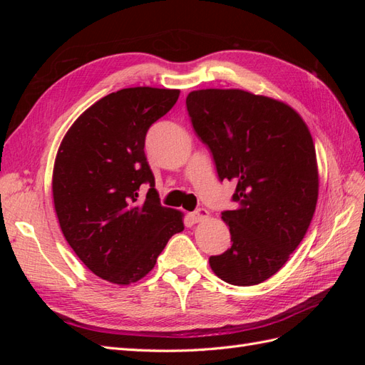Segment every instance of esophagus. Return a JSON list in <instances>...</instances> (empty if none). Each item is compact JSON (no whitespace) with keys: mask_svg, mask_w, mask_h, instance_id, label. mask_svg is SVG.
Returning a JSON list of instances; mask_svg holds the SVG:
<instances>
[{"mask_svg":"<svg viewBox=\"0 0 365 365\" xmlns=\"http://www.w3.org/2000/svg\"><path fill=\"white\" fill-rule=\"evenodd\" d=\"M207 217H208V212H207L205 208H196L193 213L189 215V219L192 220L193 224L201 222V220H204V219H207Z\"/></svg>","mask_w":365,"mask_h":365,"instance_id":"34e87169","label":"esophagus"}]
</instances>
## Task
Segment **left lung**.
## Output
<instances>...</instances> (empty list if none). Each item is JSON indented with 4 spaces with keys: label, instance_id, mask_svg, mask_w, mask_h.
<instances>
[{
    "label": "left lung",
    "instance_id": "left-lung-1",
    "mask_svg": "<svg viewBox=\"0 0 365 365\" xmlns=\"http://www.w3.org/2000/svg\"><path fill=\"white\" fill-rule=\"evenodd\" d=\"M193 129L237 207L222 212L231 248L208 259L219 279L259 284L288 262L318 200L315 146L303 118L274 98L242 90H200L185 98Z\"/></svg>",
    "mask_w": 365,
    "mask_h": 365
}]
</instances>
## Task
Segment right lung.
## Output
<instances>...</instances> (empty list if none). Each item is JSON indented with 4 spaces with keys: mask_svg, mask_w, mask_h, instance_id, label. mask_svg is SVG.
<instances>
[{
    "mask_svg": "<svg viewBox=\"0 0 365 365\" xmlns=\"http://www.w3.org/2000/svg\"><path fill=\"white\" fill-rule=\"evenodd\" d=\"M178 90L137 86L105 96L74 121L53 170L62 233L86 268L115 284L155 267L182 215L160 204L145 155L149 128L168 114ZM149 185L146 197L139 196Z\"/></svg>",
    "mask_w": 365,
    "mask_h": 365,
    "instance_id": "right-lung-1",
    "label": "right lung"
}]
</instances>
